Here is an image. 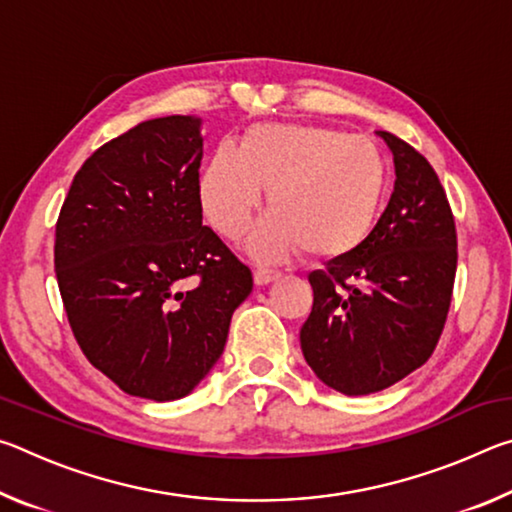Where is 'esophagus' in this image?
Here are the masks:
<instances>
[{"instance_id": "34e87169", "label": "esophagus", "mask_w": 512, "mask_h": 512, "mask_svg": "<svg viewBox=\"0 0 512 512\" xmlns=\"http://www.w3.org/2000/svg\"><path fill=\"white\" fill-rule=\"evenodd\" d=\"M253 277H255V284H257V287H266V284L275 282L277 277H280V273L273 271V268H257Z\"/></svg>"}]
</instances>
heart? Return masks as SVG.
<instances>
[{
    "instance_id": "obj_1",
    "label": "heart",
    "mask_w": 512,
    "mask_h": 512,
    "mask_svg": "<svg viewBox=\"0 0 512 512\" xmlns=\"http://www.w3.org/2000/svg\"><path fill=\"white\" fill-rule=\"evenodd\" d=\"M268 189L273 207L248 241L259 262L296 250L352 253L370 235L386 194V160L366 137L314 124H257L239 146L219 144L198 178L203 214L228 239L248 230Z\"/></svg>"
}]
</instances>
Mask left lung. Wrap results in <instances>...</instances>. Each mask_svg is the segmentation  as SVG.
<instances>
[{
  "label": "left lung",
  "mask_w": 512,
  "mask_h": 512,
  "mask_svg": "<svg viewBox=\"0 0 512 512\" xmlns=\"http://www.w3.org/2000/svg\"><path fill=\"white\" fill-rule=\"evenodd\" d=\"M395 189L352 253L309 273L314 307L300 348L314 375L343 395L397 384L431 357L456 275V225L445 189L422 155L386 131Z\"/></svg>",
  "instance_id": "obj_1"
}]
</instances>
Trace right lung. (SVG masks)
<instances>
[{
  "instance_id": "1",
  "label": "right lung",
  "mask_w": 512,
  "mask_h": 512,
  "mask_svg": "<svg viewBox=\"0 0 512 512\" xmlns=\"http://www.w3.org/2000/svg\"><path fill=\"white\" fill-rule=\"evenodd\" d=\"M201 158V117L142 121L83 162L56 223L58 289L83 354L153 402L201 384L253 291L250 268L203 225Z\"/></svg>"
}]
</instances>
